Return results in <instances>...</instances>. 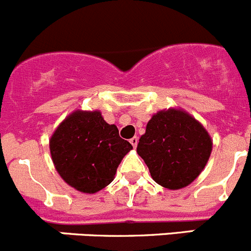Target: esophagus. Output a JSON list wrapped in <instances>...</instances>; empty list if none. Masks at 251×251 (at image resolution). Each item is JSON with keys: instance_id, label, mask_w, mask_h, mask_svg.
I'll use <instances>...</instances> for the list:
<instances>
[{"instance_id": "obj_1", "label": "esophagus", "mask_w": 251, "mask_h": 251, "mask_svg": "<svg viewBox=\"0 0 251 251\" xmlns=\"http://www.w3.org/2000/svg\"><path fill=\"white\" fill-rule=\"evenodd\" d=\"M130 143L131 145H132V147L133 148H136V146H137V143H138V138H137V136H135V137H132L130 140Z\"/></svg>"}]
</instances>
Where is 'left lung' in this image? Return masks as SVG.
<instances>
[{
  "instance_id": "left-lung-1",
  "label": "left lung",
  "mask_w": 251,
  "mask_h": 251,
  "mask_svg": "<svg viewBox=\"0 0 251 251\" xmlns=\"http://www.w3.org/2000/svg\"><path fill=\"white\" fill-rule=\"evenodd\" d=\"M211 151L212 141L203 126L174 109L153 115L137 145V153L153 180L170 190L193 182L205 168Z\"/></svg>"
}]
</instances>
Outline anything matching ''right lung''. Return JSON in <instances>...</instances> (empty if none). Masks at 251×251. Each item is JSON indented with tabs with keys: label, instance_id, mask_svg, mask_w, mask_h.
<instances>
[{
	"label": "right lung",
	"instance_id": "add662e5",
	"mask_svg": "<svg viewBox=\"0 0 251 251\" xmlns=\"http://www.w3.org/2000/svg\"><path fill=\"white\" fill-rule=\"evenodd\" d=\"M132 150L99 111H75L50 140V152L61 177L76 190L93 194L114 179L124 155Z\"/></svg>",
	"mask_w": 251,
	"mask_h": 251
}]
</instances>
